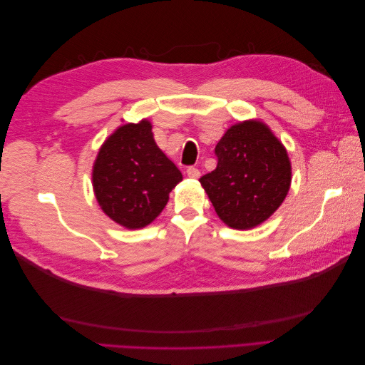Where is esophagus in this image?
<instances>
[{"label":"esophagus","mask_w":365,"mask_h":365,"mask_svg":"<svg viewBox=\"0 0 365 365\" xmlns=\"http://www.w3.org/2000/svg\"><path fill=\"white\" fill-rule=\"evenodd\" d=\"M185 173H187V176H189V178H200V176H201V172L197 170L196 168H193V165H190V168H187Z\"/></svg>","instance_id":"34e87169"}]
</instances>
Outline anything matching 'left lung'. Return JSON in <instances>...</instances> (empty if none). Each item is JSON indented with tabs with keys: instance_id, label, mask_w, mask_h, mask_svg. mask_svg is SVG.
Instances as JSON below:
<instances>
[{
	"instance_id": "obj_1",
	"label": "left lung",
	"mask_w": 365,
	"mask_h": 365,
	"mask_svg": "<svg viewBox=\"0 0 365 365\" xmlns=\"http://www.w3.org/2000/svg\"><path fill=\"white\" fill-rule=\"evenodd\" d=\"M217 165L200 178L217 216L236 230L264 222L289 192L291 163L262 121L231 126L215 148Z\"/></svg>"
}]
</instances>
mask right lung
<instances>
[{"instance_id": "add662e5", "label": "right lung", "mask_w": 365, "mask_h": 365, "mask_svg": "<svg viewBox=\"0 0 365 365\" xmlns=\"http://www.w3.org/2000/svg\"><path fill=\"white\" fill-rule=\"evenodd\" d=\"M181 180L180 169L157 146L148 120L118 128L105 141L93 170L98 205L129 230L150 224Z\"/></svg>"}]
</instances>
